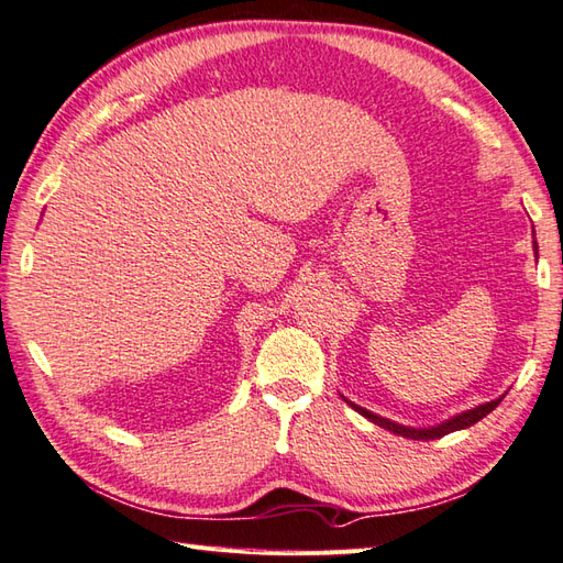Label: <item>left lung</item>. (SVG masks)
Listing matches in <instances>:
<instances>
[{"instance_id":"8db88e82","label":"left lung","mask_w":563,"mask_h":563,"mask_svg":"<svg viewBox=\"0 0 563 563\" xmlns=\"http://www.w3.org/2000/svg\"><path fill=\"white\" fill-rule=\"evenodd\" d=\"M534 252H537V243H534ZM500 400H503V396L496 398V400H490V404H484V406H476V408H472V410L459 412V416H454V418H450V420H444V422H440V426H434V428H406V426H398V422H394V420L376 416V412L366 410V408H362V406H354L352 400H347V404H350L354 410H357L360 416L369 418V420L374 422V426L384 428V430H391L394 434H400V438H408V440H440V438H444V434H450V432H454V430L472 428L474 422H478L481 418H486L488 412L500 404Z\"/></svg>"}]
</instances>
